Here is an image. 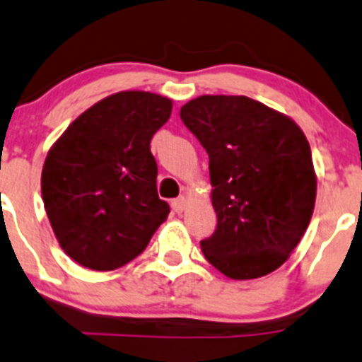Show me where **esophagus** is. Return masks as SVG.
<instances>
[{"label":"esophagus","instance_id":"esophagus-1","mask_svg":"<svg viewBox=\"0 0 362 362\" xmlns=\"http://www.w3.org/2000/svg\"><path fill=\"white\" fill-rule=\"evenodd\" d=\"M171 206H173V210L177 214L184 212L185 206H187V199H185L184 196H180V198H177V199H173V202H171Z\"/></svg>","mask_w":362,"mask_h":362}]
</instances>
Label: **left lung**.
I'll use <instances>...</instances> for the list:
<instances>
[{
    "label": "left lung",
    "instance_id": "8db88e82",
    "mask_svg": "<svg viewBox=\"0 0 362 362\" xmlns=\"http://www.w3.org/2000/svg\"><path fill=\"white\" fill-rule=\"evenodd\" d=\"M180 118L209 153L217 228L199 242L231 279H256L288 259L317 198L311 148L286 115L245 95H202Z\"/></svg>",
    "mask_w": 362,
    "mask_h": 362
}]
</instances>
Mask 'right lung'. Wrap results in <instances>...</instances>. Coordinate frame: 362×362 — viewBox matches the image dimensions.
I'll return each instance as SVG.
<instances>
[{
  "mask_svg": "<svg viewBox=\"0 0 362 362\" xmlns=\"http://www.w3.org/2000/svg\"><path fill=\"white\" fill-rule=\"evenodd\" d=\"M171 107L157 93H113L81 113L47 152L45 212L62 249L79 265H125L166 221L170 205L157 194L150 141Z\"/></svg>",
  "mask_w": 362,
  "mask_h": 362,
  "instance_id": "right-lung-1",
  "label": "right lung"
}]
</instances>
